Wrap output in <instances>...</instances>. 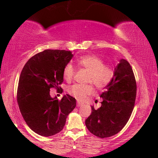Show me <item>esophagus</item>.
I'll return each instance as SVG.
<instances>
[{
    "label": "esophagus",
    "mask_w": 158,
    "mask_h": 158,
    "mask_svg": "<svg viewBox=\"0 0 158 158\" xmlns=\"http://www.w3.org/2000/svg\"><path fill=\"white\" fill-rule=\"evenodd\" d=\"M82 103H81V102H77V107H81V106H82Z\"/></svg>",
    "instance_id": "1"
}]
</instances>
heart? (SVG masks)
<instances>
[{
  "mask_svg": "<svg viewBox=\"0 0 158 158\" xmlns=\"http://www.w3.org/2000/svg\"><path fill=\"white\" fill-rule=\"evenodd\" d=\"M79 67L89 72L88 81L95 85L97 88L106 87L113 78V70L108 65H105L100 58L94 55L81 56L77 59ZM75 73L71 63H68L63 69V77L66 80H70ZM93 87L90 85H82L75 84L68 88V92L79 101L85 100L87 96L93 93Z\"/></svg>",
  "mask_w": 158,
  "mask_h": 158,
  "instance_id": "obj_1",
  "label": "heart"
}]
</instances>
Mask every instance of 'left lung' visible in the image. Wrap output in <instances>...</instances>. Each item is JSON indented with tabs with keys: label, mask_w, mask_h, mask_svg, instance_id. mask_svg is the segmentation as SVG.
I'll list each match as a JSON object with an SVG mask.
<instances>
[{
	"label": "left lung",
	"mask_w": 158,
	"mask_h": 158,
	"mask_svg": "<svg viewBox=\"0 0 158 158\" xmlns=\"http://www.w3.org/2000/svg\"><path fill=\"white\" fill-rule=\"evenodd\" d=\"M100 97L102 106L96 110L91 106V114L85 120L87 128L100 138L111 137L126 126L135 106L137 85L133 70L128 61L121 59L114 68L110 82Z\"/></svg>",
	"instance_id": "left-lung-1"
}]
</instances>
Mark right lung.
<instances>
[{
	"mask_svg": "<svg viewBox=\"0 0 158 158\" xmlns=\"http://www.w3.org/2000/svg\"><path fill=\"white\" fill-rule=\"evenodd\" d=\"M73 55L71 51L46 50L30 58L19 78L17 101L27 126L38 135L50 137L64 128L76 99L66 94L61 100L50 97L51 88L63 81V69Z\"/></svg>",
	"mask_w": 158,
	"mask_h": 158,
	"instance_id": "obj_1",
	"label": "right lung"
}]
</instances>
